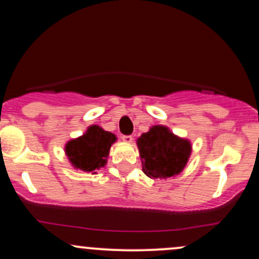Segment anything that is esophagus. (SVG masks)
<instances>
[{
  "label": "esophagus",
  "mask_w": 259,
  "mask_h": 259,
  "mask_svg": "<svg viewBox=\"0 0 259 259\" xmlns=\"http://www.w3.org/2000/svg\"><path fill=\"white\" fill-rule=\"evenodd\" d=\"M121 140H123L124 142H126V144H130V142H133V136L132 135H123L121 136Z\"/></svg>",
  "instance_id": "1"
}]
</instances>
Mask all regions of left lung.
I'll return each mask as SVG.
<instances>
[{"instance_id": "1", "label": "left lung", "mask_w": 259, "mask_h": 259, "mask_svg": "<svg viewBox=\"0 0 259 259\" xmlns=\"http://www.w3.org/2000/svg\"><path fill=\"white\" fill-rule=\"evenodd\" d=\"M142 170L147 177L170 178L185 168L191 144L185 139L175 136L167 126L156 125L138 139Z\"/></svg>"}]
</instances>
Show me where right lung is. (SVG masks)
Wrapping results in <instances>:
<instances>
[{"mask_svg": "<svg viewBox=\"0 0 259 259\" xmlns=\"http://www.w3.org/2000/svg\"><path fill=\"white\" fill-rule=\"evenodd\" d=\"M115 140L114 134L105 132L99 125H91L84 135L65 145V154L74 168L95 171L106 165L109 148Z\"/></svg>", "mask_w": 259, "mask_h": 259, "instance_id": "obj_1", "label": "right lung"}]
</instances>
